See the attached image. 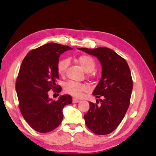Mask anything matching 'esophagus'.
<instances>
[{"label": "esophagus", "mask_w": 156, "mask_h": 156, "mask_svg": "<svg viewBox=\"0 0 156 156\" xmlns=\"http://www.w3.org/2000/svg\"><path fill=\"white\" fill-rule=\"evenodd\" d=\"M79 101H80V100H77V99H75V98L73 99V103H79Z\"/></svg>", "instance_id": "esophagus-1"}]
</instances>
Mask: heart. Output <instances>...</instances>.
<instances>
[{
    "mask_svg": "<svg viewBox=\"0 0 156 156\" xmlns=\"http://www.w3.org/2000/svg\"><path fill=\"white\" fill-rule=\"evenodd\" d=\"M77 63L81 66L84 72L87 73H91L95 69L96 63L94 59L88 55H82L77 59ZM68 66V61L66 59H62L58 61L57 64L58 73L61 76H64L66 72ZM64 90L67 93L71 95L80 98L83 96L84 92L88 90V87L79 83L70 81L67 83L64 86Z\"/></svg>",
    "mask_w": 156,
    "mask_h": 156,
    "instance_id": "obj_1",
    "label": "heart"
}]
</instances>
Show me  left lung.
Segmentation results:
<instances>
[{"label":"left lung","instance_id":"obj_1","mask_svg":"<svg viewBox=\"0 0 156 156\" xmlns=\"http://www.w3.org/2000/svg\"><path fill=\"white\" fill-rule=\"evenodd\" d=\"M77 49L96 56L102 66L101 79L92 93L99 99L96 104L89 103V110L84 115L85 124L97 135L111 133L123 120L129 105L133 81L129 66L124 58L105 47Z\"/></svg>","mask_w":156,"mask_h":156}]
</instances>
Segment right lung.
I'll use <instances>...</instances> for the list:
<instances>
[{
    "mask_svg": "<svg viewBox=\"0 0 156 156\" xmlns=\"http://www.w3.org/2000/svg\"><path fill=\"white\" fill-rule=\"evenodd\" d=\"M71 49L66 45L46 44L30 51L22 62L16 84L19 107L27 123L40 133H48L57 127L63 119L64 107L72 103L68 94L57 101L48 95L50 90H62L56 84L59 79L57 64L60 55Z\"/></svg>",
    "mask_w": 156,
    "mask_h": 156,
    "instance_id": "obj_1",
    "label": "right lung"
}]
</instances>
